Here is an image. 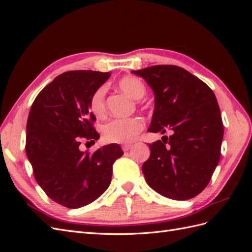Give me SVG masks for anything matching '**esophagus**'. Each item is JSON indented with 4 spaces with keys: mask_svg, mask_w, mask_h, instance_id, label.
Returning a JSON list of instances; mask_svg holds the SVG:
<instances>
[{
    "mask_svg": "<svg viewBox=\"0 0 252 252\" xmlns=\"http://www.w3.org/2000/svg\"><path fill=\"white\" fill-rule=\"evenodd\" d=\"M122 148H123L124 151H128L129 149L131 148V145L130 144H124V145H122Z\"/></svg>",
    "mask_w": 252,
    "mask_h": 252,
    "instance_id": "obj_1",
    "label": "esophagus"
}]
</instances>
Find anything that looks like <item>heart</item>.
I'll return each instance as SVG.
<instances>
[{
	"label": "heart",
	"mask_w": 252,
	"mask_h": 252,
	"mask_svg": "<svg viewBox=\"0 0 252 252\" xmlns=\"http://www.w3.org/2000/svg\"><path fill=\"white\" fill-rule=\"evenodd\" d=\"M119 87L134 100H140L146 94L145 84L135 77H124L119 81ZM106 87L100 86L91 94L89 108L95 117L103 118L106 113ZM144 129V122L141 118H117L106 123L102 132L104 139L110 143L132 142Z\"/></svg>",
	"instance_id": "b5f03b06"
}]
</instances>
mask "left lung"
I'll list each match as a JSON object with an SVG mask.
<instances>
[{"label":"left lung","mask_w":252,"mask_h":252,"mask_svg":"<svg viewBox=\"0 0 252 252\" xmlns=\"http://www.w3.org/2000/svg\"><path fill=\"white\" fill-rule=\"evenodd\" d=\"M155 94L149 132L165 133L149 144L142 166L147 184L172 200H189L208 185L220 157L224 126L208 85L184 68L156 65L133 70Z\"/></svg>","instance_id":"left-lung-1"}]
</instances>
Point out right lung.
Masks as SVG:
<instances>
[{
  "label": "right lung",
  "instance_id": "1",
  "mask_svg": "<svg viewBox=\"0 0 252 252\" xmlns=\"http://www.w3.org/2000/svg\"><path fill=\"white\" fill-rule=\"evenodd\" d=\"M110 74L64 72L41 90L30 108L27 158L37 184L64 207L80 208L96 200L110 185L113 163L124 154L119 144L106 145L94 154L79 148L83 140L94 143L100 138L89 100Z\"/></svg>",
  "mask_w": 252,
  "mask_h": 252
}]
</instances>
